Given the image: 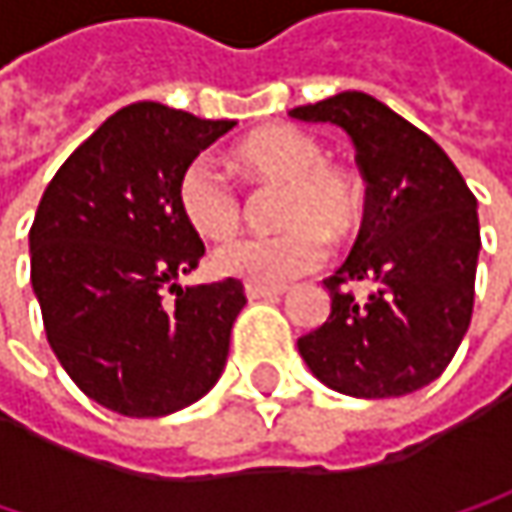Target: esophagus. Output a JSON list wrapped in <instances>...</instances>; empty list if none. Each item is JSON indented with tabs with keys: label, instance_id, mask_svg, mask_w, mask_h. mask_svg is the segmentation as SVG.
I'll return each mask as SVG.
<instances>
[{
	"label": "esophagus",
	"instance_id": "1",
	"mask_svg": "<svg viewBox=\"0 0 512 512\" xmlns=\"http://www.w3.org/2000/svg\"><path fill=\"white\" fill-rule=\"evenodd\" d=\"M284 287H257V284H246V296L249 299H275L281 296Z\"/></svg>",
	"mask_w": 512,
	"mask_h": 512
}]
</instances>
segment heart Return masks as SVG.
<instances>
[{
    "label": "heart",
    "mask_w": 512,
    "mask_h": 512,
    "mask_svg": "<svg viewBox=\"0 0 512 512\" xmlns=\"http://www.w3.org/2000/svg\"><path fill=\"white\" fill-rule=\"evenodd\" d=\"M237 165L266 186H284L275 222L284 228L269 237H240L219 246L210 266L225 278L257 287H284L317 269L332 243H344L364 222L367 192L356 171L326 162L317 139L266 127L243 139L234 151ZM177 207L183 219L210 240L231 237L243 222L237 186L204 156L192 159L177 180Z\"/></svg>",
    "instance_id": "1"
}]
</instances>
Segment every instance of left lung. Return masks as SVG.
<instances>
[{
  "label": "left lung",
  "instance_id": "1",
  "mask_svg": "<svg viewBox=\"0 0 512 512\" xmlns=\"http://www.w3.org/2000/svg\"><path fill=\"white\" fill-rule=\"evenodd\" d=\"M290 118L344 127L367 183L356 246L323 281L329 320L299 338V356L341 394H412L442 376L471 323L477 198L451 156L370 94L341 91ZM358 280L371 284L367 300L352 293Z\"/></svg>",
  "mask_w": 512,
  "mask_h": 512
}]
</instances>
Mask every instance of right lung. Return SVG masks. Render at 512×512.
Returning a JSON list of instances; mask_svg holds the SVG:
<instances>
[{"label": "right lung", "mask_w": 512, "mask_h": 512, "mask_svg": "<svg viewBox=\"0 0 512 512\" xmlns=\"http://www.w3.org/2000/svg\"><path fill=\"white\" fill-rule=\"evenodd\" d=\"M231 127L151 100L124 106L64 159L38 204L29 249L47 341L79 391L118 415H171L225 370L243 281L177 284L204 255L177 180Z\"/></svg>", "instance_id": "right-lung-1"}]
</instances>
